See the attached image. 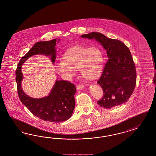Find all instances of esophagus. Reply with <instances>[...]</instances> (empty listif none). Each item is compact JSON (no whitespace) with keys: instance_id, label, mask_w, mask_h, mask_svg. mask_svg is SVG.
I'll return each mask as SVG.
<instances>
[{"instance_id":"esophagus-1","label":"esophagus","mask_w":156,"mask_h":156,"mask_svg":"<svg viewBox=\"0 0 156 156\" xmlns=\"http://www.w3.org/2000/svg\"><path fill=\"white\" fill-rule=\"evenodd\" d=\"M85 87V86L83 85H82V84H79V85H78L77 86H76V89L78 90H82L83 87Z\"/></svg>"}]
</instances>
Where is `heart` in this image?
I'll return each mask as SVG.
<instances>
[{
    "instance_id": "obj_1",
    "label": "heart",
    "mask_w": 156,
    "mask_h": 156,
    "mask_svg": "<svg viewBox=\"0 0 156 156\" xmlns=\"http://www.w3.org/2000/svg\"><path fill=\"white\" fill-rule=\"evenodd\" d=\"M104 55L97 47H75L69 49L63 56V59L55 62L56 71L66 79L75 74L80 69L81 75L86 80L97 79L102 72Z\"/></svg>"
}]
</instances>
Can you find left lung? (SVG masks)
Returning a JSON list of instances; mask_svg holds the SVG:
<instances>
[{"mask_svg":"<svg viewBox=\"0 0 156 156\" xmlns=\"http://www.w3.org/2000/svg\"><path fill=\"white\" fill-rule=\"evenodd\" d=\"M81 37L94 39L107 51L108 60L97 83L104 91L97 101L104 108L110 109L127 101L136 85V70L129 48L122 41L108 38L100 33L81 35Z\"/></svg>","mask_w":156,"mask_h":156,"instance_id":"obj_1","label":"left lung"}]
</instances>
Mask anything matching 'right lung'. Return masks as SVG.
<instances>
[{
	"mask_svg": "<svg viewBox=\"0 0 156 156\" xmlns=\"http://www.w3.org/2000/svg\"><path fill=\"white\" fill-rule=\"evenodd\" d=\"M60 39L40 41L33 45L27 54L22 58L16 71L18 94L22 103L32 113L43 120L59 123L68 120L72 116L75 108L74 95L76 88L74 84L66 81L56 80L48 96L35 98L27 95L22 88L23 75L22 66L31 56L43 55L49 56L52 64L56 58V44Z\"/></svg>",
	"mask_w": 156,
	"mask_h": 156,
	"instance_id": "right-lung-1",
	"label": "right lung"
}]
</instances>
